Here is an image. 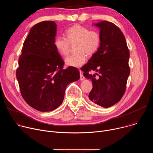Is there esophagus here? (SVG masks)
<instances>
[{"label": "esophagus", "instance_id": "obj_1", "mask_svg": "<svg viewBox=\"0 0 153 153\" xmlns=\"http://www.w3.org/2000/svg\"><path fill=\"white\" fill-rule=\"evenodd\" d=\"M80 80H85V77L83 76V73H82L81 71H80Z\"/></svg>", "mask_w": 153, "mask_h": 153}]
</instances>
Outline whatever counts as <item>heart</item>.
<instances>
[{
	"label": "heart",
	"instance_id": "heart-1",
	"mask_svg": "<svg viewBox=\"0 0 153 153\" xmlns=\"http://www.w3.org/2000/svg\"><path fill=\"white\" fill-rule=\"evenodd\" d=\"M67 38L59 36L54 40V44L57 52L63 56H67L70 51V44L76 43L75 48L77 52L65 59L67 65L80 67L86 60V55L94 54L100 45V35L97 31L91 30L80 25H75L65 32Z\"/></svg>",
	"mask_w": 153,
	"mask_h": 153
}]
</instances>
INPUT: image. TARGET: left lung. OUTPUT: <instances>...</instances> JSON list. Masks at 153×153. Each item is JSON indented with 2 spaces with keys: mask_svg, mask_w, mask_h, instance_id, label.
<instances>
[{
  "mask_svg": "<svg viewBox=\"0 0 153 153\" xmlns=\"http://www.w3.org/2000/svg\"><path fill=\"white\" fill-rule=\"evenodd\" d=\"M93 25L100 29V45L81 70L85 78L93 83L90 100L108 108L117 103L125 93L130 74L129 51L123 34L116 25L108 21ZM90 71L95 73L89 74Z\"/></svg>",
  "mask_w": 153,
  "mask_h": 153,
  "instance_id": "obj_1",
  "label": "left lung"
}]
</instances>
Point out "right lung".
Returning a JSON list of instances; mask_svg holds the SVG:
<instances>
[{"instance_id":"1","label":"right lung","mask_w":153,"mask_h":153,"mask_svg":"<svg viewBox=\"0 0 153 153\" xmlns=\"http://www.w3.org/2000/svg\"><path fill=\"white\" fill-rule=\"evenodd\" d=\"M57 25L43 21L33 26L25 40L16 71L22 96L36 110L51 111L64 99L68 85L78 80L75 67L63 70V60L54 42Z\"/></svg>"}]
</instances>
